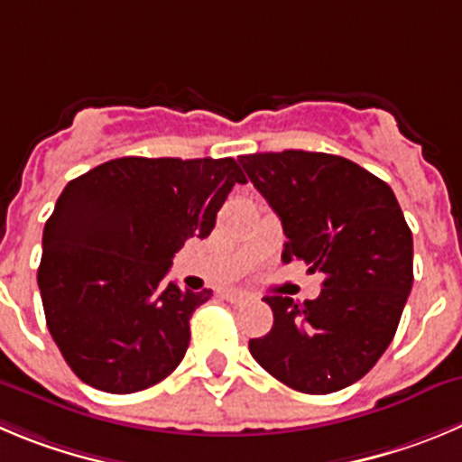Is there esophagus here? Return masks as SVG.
I'll use <instances>...</instances> for the list:
<instances>
[{
  "label": "esophagus",
  "instance_id": "esophagus-1",
  "mask_svg": "<svg viewBox=\"0 0 462 462\" xmlns=\"http://www.w3.org/2000/svg\"><path fill=\"white\" fill-rule=\"evenodd\" d=\"M223 299L230 300V303H235V305H239V303H244V300H248V294H245V291L227 290V291H223Z\"/></svg>",
  "mask_w": 462,
  "mask_h": 462
}]
</instances>
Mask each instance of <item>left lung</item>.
<instances>
[{"label":"left lung","instance_id":"left-lung-1","mask_svg":"<svg viewBox=\"0 0 462 462\" xmlns=\"http://www.w3.org/2000/svg\"><path fill=\"white\" fill-rule=\"evenodd\" d=\"M282 221V262L323 273L319 299L266 296L273 328L253 357L291 390L330 394L360 381L390 346L412 290V232L394 191L337 154L239 157Z\"/></svg>","mask_w":462,"mask_h":462}]
</instances>
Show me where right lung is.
I'll return each mask as SVG.
<instances>
[{
  "label": "right lung",
  "mask_w": 462,
  "mask_h": 462,
  "mask_svg": "<svg viewBox=\"0 0 462 462\" xmlns=\"http://www.w3.org/2000/svg\"><path fill=\"white\" fill-rule=\"evenodd\" d=\"M235 184L245 175L232 157H120L68 182L42 232L38 287L51 339L86 385L132 394L182 362L211 290L163 278L189 236H209Z\"/></svg>",
  "instance_id": "right-lung-1"
}]
</instances>
